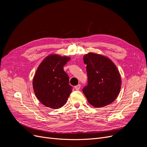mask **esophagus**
Wrapping results in <instances>:
<instances>
[{"instance_id": "1", "label": "esophagus", "mask_w": 147, "mask_h": 147, "mask_svg": "<svg viewBox=\"0 0 147 147\" xmlns=\"http://www.w3.org/2000/svg\"><path fill=\"white\" fill-rule=\"evenodd\" d=\"M80 88H81V85H80V84H78V85H77V86H76L75 87H74V88H75V89L76 90H79L80 89Z\"/></svg>"}]
</instances>
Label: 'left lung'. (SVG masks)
Wrapping results in <instances>:
<instances>
[{
    "mask_svg": "<svg viewBox=\"0 0 147 147\" xmlns=\"http://www.w3.org/2000/svg\"><path fill=\"white\" fill-rule=\"evenodd\" d=\"M86 65L88 84L83 92L95 107H102L115 101L121 88V80L113 62L101 55L89 53L83 57Z\"/></svg>",
    "mask_w": 147,
    "mask_h": 147,
    "instance_id": "left-lung-1",
    "label": "left lung"
}]
</instances>
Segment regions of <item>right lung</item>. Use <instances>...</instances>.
Segmentation results:
<instances>
[{
	"instance_id": "add662e5",
	"label": "right lung",
	"mask_w": 147,
	"mask_h": 147,
	"mask_svg": "<svg viewBox=\"0 0 147 147\" xmlns=\"http://www.w3.org/2000/svg\"><path fill=\"white\" fill-rule=\"evenodd\" d=\"M70 58L51 55L38 66L33 80L35 95L47 107L58 109L67 102L73 87L69 84V77L64 66Z\"/></svg>"
}]
</instances>
